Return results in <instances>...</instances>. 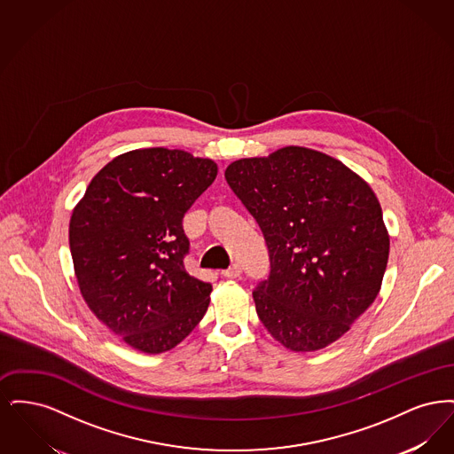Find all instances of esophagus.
Wrapping results in <instances>:
<instances>
[{
	"label": "esophagus",
	"mask_w": 454,
	"mask_h": 454,
	"mask_svg": "<svg viewBox=\"0 0 454 454\" xmlns=\"http://www.w3.org/2000/svg\"><path fill=\"white\" fill-rule=\"evenodd\" d=\"M221 274H223L224 278H228V279H237L238 276L241 274V267H239V263H233L230 269L223 270Z\"/></svg>",
	"instance_id": "1"
}]
</instances>
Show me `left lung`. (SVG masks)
Listing matches in <instances>:
<instances>
[{
  "instance_id": "obj_1",
  "label": "left lung",
  "mask_w": 454,
  "mask_h": 454,
  "mask_svg": "<svg viewBox=\"0 0 454 454\" xmlns=\"http://www.w3.org/2000/svg\"><path fill=\"white\" fill-rule=\"evenodd\" d=\"M224 178L270 255V276L254 291L260 322L294 352L339 340L376 300L388 263V230L369 184L302 146L237 160Z\"/></svg>"
}]
</instances>
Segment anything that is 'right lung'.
<instances>
[{
    "instance_id": "right-lung-1",
    "label": "right lung",
    "mask_w": 454,
    "mask_h": 454,
    "mask_svg": "<svg viewBox=\"0 0 454 454\" xmlns=\"http://www.w3.org/2000/svg\"><path fill=\"white\" fill-rule=\"evenodd\" d=\"M216 175L209 158L132 150L108 161L73 209L69 248L80 293L136 350H170L207 311L213 286L184 267L182 219Z\"/></svg>"
}]
</instances>
